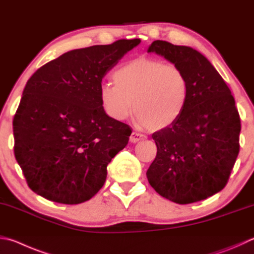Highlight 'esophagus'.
<instances>
[{
  "instance_id": "1",
  "label": "esophagus",
  "mask_w": 254,
  "mask_h": 254,
  "mask_svg": "<svg viewBox=\"0 0 254 254\" xmlns=\"http://www.w3.org/2000/svg\"><path fill=\"white\" fill-rule=\"evenodd\" d=\"M143 139H145V135L142 134V133H140V132H132V134L130 136V141L132 143H136Z\"/></svg>"
}]
</instances>
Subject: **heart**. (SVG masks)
<instances>
[{
    "instance_id": "1",
    "label": "heart",
    "mask_w": 254,
    "mask_h": 254,
    "mask_svg": "<svg viewBox=\"0 0 254 254\" xmlns=\"http://www.w3.org/2000/svg\"><path fill=\"white\" fill-rule=\"evenodd\" d=\"M113 77L115 84L100 87L101 103L113 120H126L134 107L137 121L161 130L177 122L186 109L190 82L175 64L142 57L122 64Z\"/></svg>"
}]
</instances>
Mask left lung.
I'll use <instances>...</instances> for the list:
<instances>
[{
    "label": "left lung",
    "mask_w": 254,
    "mask_h": 254,
    "mask_svg": "<svg viewBox=\"0 0 254 254\" xmlns=\"http://www.w3.org/2000/svg\"><path fill=\"white\" fill-rule=\"evenodd\" d=\"M147 52L162 55L190 82L181 117L154 132L156 156L146 171L154 190L179 204L204 200L227 186L240 151L236 101L214 66L196 50L156 40Z\"/></svg>",
    "instance_id": "left-lung-1"
}]
</instances>
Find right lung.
Masks as SVG:
<instances>
[{
  "instance_id": "obj_1",
  "label": "right lung",
  "mask_w": 254,
  "mask_h": 254,
  "mask_svg": "<svg viewBox=\"0 0 254 254\" xmlns=\"http://www.w3.org/2000/svg\"><path fill=\"white\" fill-rule=\"evenodd\" d=\"M140 42L119 40L72 50L27 81L13 119L14 155L36 194L79 204L103 187L108 164L126 147L132 130L105 113L101 83Z\"/></svg>"
}]
</instances>
